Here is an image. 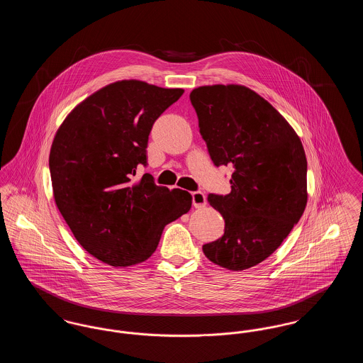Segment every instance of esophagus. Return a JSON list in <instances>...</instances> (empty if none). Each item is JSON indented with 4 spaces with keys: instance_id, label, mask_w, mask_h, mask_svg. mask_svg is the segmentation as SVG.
<instances>
[{
    "instance_id": "esophagus-1",
    "label": "esophagus",
    "mask_w": 363,
    "mask_h": 363,
    "mask_svg": "<svg viewBox=\"0 0 363 363\" xmlns=\"http://www.w3.org/2000/svg\"><path fill=\"white\" fill-rule=\"evenodd\" d=\"M191 199H193V206L196 208H204L207 206V197L203 191H193Z\"/></svg>"
}]
</instances>
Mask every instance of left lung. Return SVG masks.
Returning <instances> with one entry per match:
<instances>
[{
  "label": "left lung",
  "mask_w": 363,
  "mask_h": 363,
  "mask_svg": "<svg viewBox=\"0 0 363 363\" xmlns=\"http://www.w3.org/2000/svg\"><path fill=\"white\" fill-rule=\"evenodd\" d=\"M190 102L213 164L234 169L231 191L208 196L225 219V234L203 252L225 269L252 268L277 250L306 208L303 145L277 108L247 86H199Z\"/></svg>",
  "instance_id": "8db88e82"
}]
</instances>
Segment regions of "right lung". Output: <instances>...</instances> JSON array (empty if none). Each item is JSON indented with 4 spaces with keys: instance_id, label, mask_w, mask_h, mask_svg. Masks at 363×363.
Masks as SVG:
<instances>
[{
    "instance_id": "1",
    "label": "right lung",
    "mask_w": 363,
    "mask_h": 363,
    "mask_svg": "<svg viewBox=\"0 0 363 363\" xmlns=\"http://www.w3.org/2000/svg\"><path fill=\"white\" fill-rule=\"evenodd\" d=\"M182 88L140 80L104 86L77 104L58 128L49 156L52 194L74 238L111 267L152 256L163 228L189 212L186 190L157 186L151 174L132 182L154 122Z\"/></svg>"
}]
</instances>
